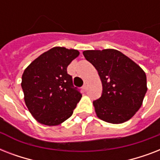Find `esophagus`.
<instances>
[{
    "label": "esophagus",
    "mask_w": 160,
    "mask_h": 160,
    "mask_svg": "<svg viewBox=\"0 0 160 160\" xmlns=\"http://www.w3.org/2000/svg\"><path fill=\"white\" fill-rule=\"evenodd\" d=\"M82 88H83V90H87V85H86V84H85V85H83Z\"/></svg>",
    "instance_id": "34e87169"
}]
</instances>
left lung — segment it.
I'll return each mask as SVG.
<instances>
[{
	"label": "left lung",
	"instance_id": "8db88e82",
	"mask_svg": "<svg viewBox=\"0 0 160 160\" xmlns=\"http://www.w3.org/2000/svg\"><path fill=\"white\" fill-rule=\"evenodd\" d=\"M97 70L102 95L93 101L98 118L111 124H122L141 107L147 91L146 75L140 66L114 49L83 51Z\"/></svg>",
	"mask_w": 160,
	"mask_h": 160
}]
</instances>
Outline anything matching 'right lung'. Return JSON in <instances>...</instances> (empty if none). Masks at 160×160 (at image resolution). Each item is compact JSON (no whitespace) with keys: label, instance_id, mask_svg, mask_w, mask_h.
I'll use <instances>...</instances> for the list:
<instances>
[{"label":"right lung","instance_id":"1","mask_svg":"<svg viewBox=\"0 0 160 160\" xmlns=\"http://www.w3.org/2000/svg\"><path fill=\"white\" fill-rule=\"evenodd\" d=\"M79 55L77 50L54 47L24 70L21 81L24 100L39 123L54 126L72 115L82 95L73 85L67 66Z\"/></svg>","mask_w":160,"mask_h":160}]
</instances>
